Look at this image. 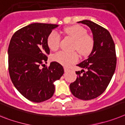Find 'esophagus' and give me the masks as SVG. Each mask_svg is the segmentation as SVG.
I'll return each mask as SVG.
<instances>
[{
  "instance_id": "1",
  "label": "esophagus",
  "mask_w": 125,
  "mask_h": 125,
  "mask_svg": "<svg viewBox=\"0 0 125 125\" xmlns=\"http://www.w3.org/2000/svg\"><path fill=\"white\" fill-rule=\"evenodd\" d=\"M69 70H70V68H68V67H66V66L64 67V70L65 72H68Z\"/></svg>"
}]
</instances>
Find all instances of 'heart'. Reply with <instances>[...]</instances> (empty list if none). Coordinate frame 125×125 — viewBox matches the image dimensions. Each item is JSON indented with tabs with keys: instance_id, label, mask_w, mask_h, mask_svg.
<instances>
[{
	"instance_id": "obj_1",
	"label": "heart",
	"mask_w": 125,
	"mask_h": 125,
	"mask_svg": "<svg viewBox=\"0 0 125 125\" xmlns=\"http://www.w3.org/2000/svg\"><path fill=\"white\" fill-rule=\"evenodd\" d=\"M65 34L75 40L73 49L77 50L80 55L87 56L92 52L94 46V40L87 34V30L83 27L75 25L67 27L64 29ZM61 37L55 31H52L47 38V45L52 51L59 49ZM54 61L64 66H68L79 61V55L76 52H59L52 57Z\"/></svg>"
}]
</instances>
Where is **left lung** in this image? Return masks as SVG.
<instances>
[{"mask_svg": "<svg viewBox=\"0 0 125 125\" xmlns=\"http://www.w3.org/2000/svg\"><path fill=\"white\" fill-rule=\"evenodd\" d=\"M79 23L85 24L93 34L94 46L89 57L77 66L83 70L76 72L78 77L70 85L73 95L83 100L97 98L105 91L116 70L115 44L106 29L90 20Z\"/></svg>", "mask_w": 125, "mask_h": 125, "instance_id": "8db88e82", "label": "left lung"}]
</instances>
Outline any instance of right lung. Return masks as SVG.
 Wrapping results in <instances>:
<instances>
[{"label":"right lung","instance_id":"obj_1","mask_svg":"<svg viewBox=\"0 0 125 125\" xmlns=\"http://www.w3.org/2000/svg\"><path fill=\"white\" fill-rule=\"evenodd\" d=\"M57 26L32 23L15 32L9 43V76L16 89L31 102L50 99L55 91L53 82L64 73L63 67L57 62H52L49 66L45 64L50 54L47 38Z\"/></svg>","mask_w":125,"mask_h":125}]
</instances>
